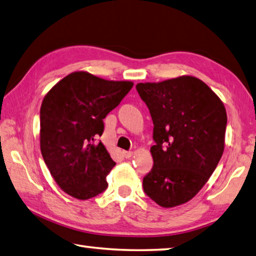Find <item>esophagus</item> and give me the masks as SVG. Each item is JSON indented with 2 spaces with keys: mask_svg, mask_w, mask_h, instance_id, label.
<instances>
[{
  "mask_svg": "<svg viewBox=\"0 0 256 256\" xmlns=\"http://www.w3.org/2000/svg\"><path fill=\"white\" fill-rule=\"evenodd\" d=\"M122 156L124 158H126V159H128V158H131L133 156V152H131V151H123L122 152Z\"/></svg>",
  "mask_w": 256,
  "mask_h": 256,
  "instance_id": "esophagus-1",
  "label": "esophagus"
}]
</instances>
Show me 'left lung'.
<instances>
[{"label": "left lung", "mask_w": 256, "mask_h": 256, "mask_svg": "<svg viewBox=\"0 0 256 256\" xmlns=\"http://www.w3.org/2000/svg\"><path fill=\"white\" fill-rule=\"evenodd\" d=\"M136 90L154 125V164L143 178L144 192L161 207L182 205L205 186L222 156L225 106L192 76L140 82Z\"/></svg>", "instance_id": "1"}]
</instances>
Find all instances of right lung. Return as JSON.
Masks as SVG:
<instances>
[{
    "label": "right lung",
    "instance_id": "add662e5",
    "mask_svg": "<svg viewBox=\"0 0 256 256\" xmlns=\"http://www.w3.org/2000/svg\"><path fill=\"white\" fill-rule=\"evenodd\" d=\"M133 87L87 72L69 74L51 88L40 108V148L51 176L64 192L86 200L108 187L115 162L100 141L104 122Z\"/></svg>",
    "mask_w": 256,
    "mask_h": 256
}]
</instances>
